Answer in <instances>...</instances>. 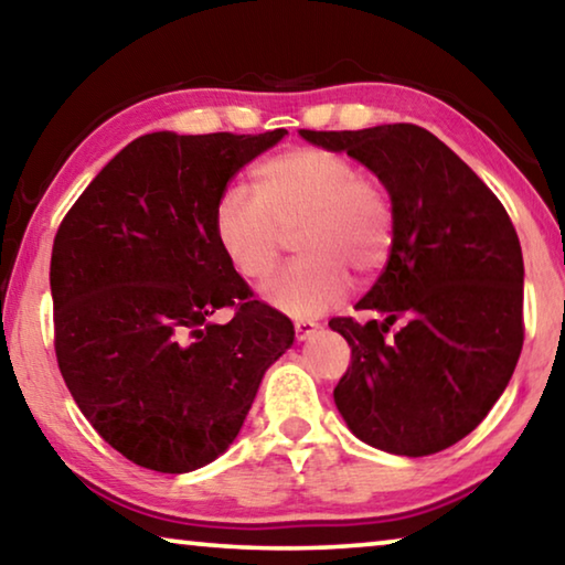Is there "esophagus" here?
I'll list each match as a JSON object with an SVG mask.
<instances>
[{
    "mask_svg": "<svg viewBox=\"0 0 565 565\" xmlns=\"http://www.w3.org/2000/svg\"><path fill=\"white\" fill-rule=\"evenodd\" d=\"M294 331H297L299 342H303V339H311L317 334L319 324H317V321H311V319H299V321H294Z\"/></svg>",
    "mask_w": 565,
    "mask_h": 565,
    "instance_id": "esophagus-1",
    "label": "esophagus"
}]
</instances>
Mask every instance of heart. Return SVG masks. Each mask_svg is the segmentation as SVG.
I'll return each instance as SVG.
<instances>
[{
    "label": "heart",
    "instance_id": "1",
    "mask_svg": "<svg viewBox=\"0 0 565 565\" xmlns=\"http://www.w3.org/2000/svg\"><path fill=\"white\" fill-rule=\"evenodd\" d=\"M256 193L226 188L213 211V234L238 276L262 281L297 231L299 256L264 286L274 309L297 319L324 315L347 299L356 271L372 279L390 264L397 209L382 178L362 173L331 148L281 150L254 168Z\"/></svg>",
    "mask_w": 565,
    "mask_h": 565
}]
</instances>
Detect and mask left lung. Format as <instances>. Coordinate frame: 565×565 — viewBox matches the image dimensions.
Masks as SVG:
<instances>
[{"label":"left lung","instance_id":"left-lung-1","mask_svg":"<svg viewBox=\"0 0 565 565\" xmlns=\"http://www.w3.org/2000/svg\"><path fill=\"white\" fill-rule=\"evenodd\" d=\"M347 150L392 191L397 236L360 311L334 317L352 349L334 387L352 433L384 452L425 458L470 435L508 387L523 349V254L498 195L412 122L364 130H301ZM406 324L395 335V320Z\"/></svg>","mask_w":565,"mask_h":565}]
</instances>
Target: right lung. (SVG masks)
Instances as JSON below:
<instances>
[{
  "label": "right lung",
  "instance_id": "add662e5",
  "mask_svg": "<svg viewBox=\"0 0 565 565\" xmlns=\"http://www.w3.org/2000/svg\"><path fill=\"white\" fill-rule=\"evenodd\" d=\"M284 128L150 132L125 146L62 218L50 286L55 354L103 440L156 472H191L234 443L264 372L294 342L213 234V211ZM234 308L228 326H211Z\"/></svg>",
  "mask_w": 565,
  "mask_h": 565
}]
</instances>
